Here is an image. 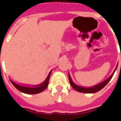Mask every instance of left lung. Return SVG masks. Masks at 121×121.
Instances as JSON below:
<instances>
[{
  "mask_svg": "<svg viewBox=\"0 0 121 121\" xmlns=\"http://www.w3.org/2000/svg\"><path fill=\"white\" fill-rule=\"evenodd\" d=\"M117 66H118V64L117 65V67L114 69V72L112 73V74L110 76L108 79H106L105 81H104L103 82H101L100 83L97 84V85H95V86H92V87H82V86H79L75 84L73 81L71 77L70 76V74L69 73V81H70V84L71 86H72V87L73 89H75V90L77 91H79V92H81V93H87V94H91V93H95V92H98L100 90H101L102 88H104L105 86L107 85V83L110 81V79H112V77L114 75V72L117 68Z\"/></svg>",
  "mask_w": 121,
  "mask_h": 121,
  "instance_id": "1",
  "label": "left lung"
}]
</instances>
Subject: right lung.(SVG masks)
Wrapping results in <instances>:
<instances>
[{
  "instance_id": "1",
  "label": "right lung",
  "mask_w": 121,
  "mask_h": 121,
  "mask_svg": "<svg viewBox=\"0 0 121 121\" xmlns=\"http://www.w3.org/2000/svg\"><path fill=\"white\" fill-rule=\"evenodd\" d=\"M51 73H52V71L49 73L48 77L45 79L44 82H42V83H40L39 85H36V86L21 85V84L15 83V81L11 80V79H10V81L12 83V84L15 86L18 90L20 91L21 92H23L24 94H39L40 92L43 91L44 90H46L47 88Z\"/></svg>"
}]
</instances>
